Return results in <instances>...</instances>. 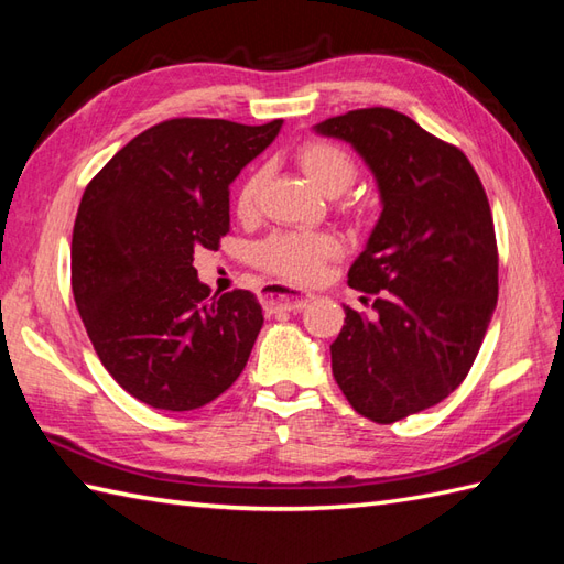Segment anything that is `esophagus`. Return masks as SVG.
Returning <instances> with one entry per match:
<instances>
[{"mask_svg":"<svg viewBox=\"0 0 564 564\" xmlns=\"http://www.w3.org/2000/svg\"><path fill=\"white\" fill-rule=\"evenodd\" d=\"M259 297H261V305L263 310H267L269 315L273 313H291V310H301L310 303V295L297 291V289H291V285L285 283H279V281H269L261 285L259 291Z\"/></svg>","mask_w":564,"mask_h":564,"instance_id":"obj_1","label":"esophagus"}]
</instances>
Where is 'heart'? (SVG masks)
Returning <instances> with one entry per match:
<instances>
[{"instance_id":"1","label":"heart","mask_w":564,"mask_h":564,"mask_svg":"<svg viewBox=\"0 0 564 564\" xmlns=\"http://www.w3.org/2000/svg\"><path fill=\"white\" fill-rule=\"evenodd\" d=\"M305 176L322 194L339 196L356 182V162L337 142L307 140L297 150ZM263 172L259 166L239 182L235 191V213L247 220L257 213ZM339 254L337 237L329 232H273L251 249V261L267 273L285 281L313 283L329 259Z\"/></svg>"}]
</instances>
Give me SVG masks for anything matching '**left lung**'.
Instances as JSON below:
<instances>
[{
	"instance_id": "8db88e82",
	"label": "left lung",
	"mask_w": 564,
	"mask_h": 564,
	"mask_svg": "<svg viewBox=\"0 0 564 564\" xmlns=\"http://www.w3.org/2000/svg\"><path fill=\"white\" fill-rule=\"evenodd\" d=\"M315 130L351 142L378 182L380 220L349 269L376 317L344 307L329 349L354 410L392 424L446 400L475 364L499 295L492 210L470 160L410 116L373 106Z\"/></svg>"
}]
</instances>
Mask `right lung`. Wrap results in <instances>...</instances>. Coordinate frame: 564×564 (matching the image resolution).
Segmentation results:
<instances>
[{
	"label": "right lung",
	"instance_id": "add662e5",
	"mask_svg": "<svg viewBox=\"0 0 564 564\" xmlns=\"http://www.w3.org/2000/svg\"><path fill=\"white\" fill-rule=\"evenodd\" d=\"M283 121L172 118L118 150L84 188L72 293L99 361L135 400L188 412L242 373L263 325L249 291L210 297L194 251L230 232V184Z\"/></svg>",
	"mask_w": 564,
	"mask_h": 564
}]
</instances>
